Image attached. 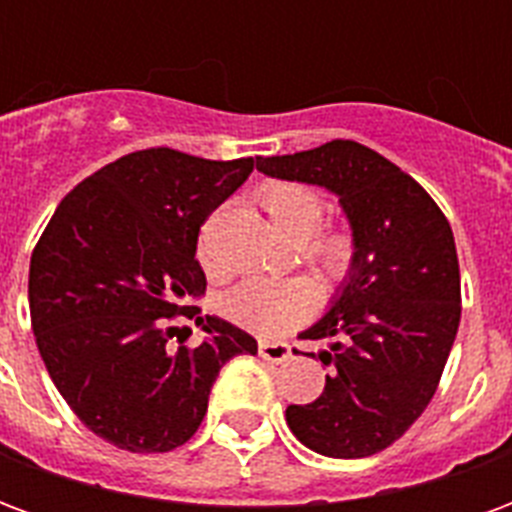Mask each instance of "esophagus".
Instances as JSON below:
<instances>
[{"instance_id":"esophagus-1","label":"esophagus","mask_w":512,"mask_h":512,"mask_svg":"<svg viewBox=\"0 0 512 512\" xmlns=\"http://www.w3.org/2000/svg\"><path fill=\"white\" fill-rule=\"evenodd\" d=\"M257 351H260V356L266 359V362H288L290 359V345L288 343H263L257 345Z\"/></svg>"}]
</instances>
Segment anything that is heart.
Here are the masks:
<instances>
[{"label": "heart", "instance_id": "1", "mask_svg": "<svg viewBox=\"0 0 512 512\" xmlns=\"http://www.w3.org/2000/svg\"><path fill=\"white\" fill-rule=\"evenodd\" d=\"M255 197L263 205V211L271 216L274 227L290 241L310 238L323 216L321 194L296 180H266L257 186ZM310 255L329 279L337 282L348 279L359 257L354 227L329 224L315 238ZM200 260L211 274H216L205 235L200 241ZM315 310H318V293L304 279H246L222 293L219 299V312L227 321L266 337L296 329L299 323L312 318Z\"/></svg>", "mask_w": 512, "mask_h": 512}]
</instances>
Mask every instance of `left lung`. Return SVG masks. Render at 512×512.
<instances>
[{
  "instance_id": "1",
  "label": "left lung",
  "mask_w": 512,
  "mask_h": 512,
  "mask_svg": "<svg viewBox=\"0 0 512 512\" xmlns=\"http://www.w3.org/2000/svg\"><path fill=\"white\" fill-rule=\"evenodd\" d=\"M257 169L340 194L359 241L340 299L301 334L329 343L318 356L334 376L318 400L288 406V428L329 458L376 455L428 408L455 343L461 271L450 222L408 172L351 139L260 156Z\"/></svg>"
}]
</instances>
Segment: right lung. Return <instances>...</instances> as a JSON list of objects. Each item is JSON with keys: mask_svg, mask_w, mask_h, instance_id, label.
Masks as SVG:
<instances>
[{"mask_svg": "<svg viewBox=\"0 0 512 512\" xmlns=\"http://www.w3.org/2000/svg\"><path fill=\"white\" fill-rule=\"evenodd\" d=\"M255 169L147 147L65 194L29 263L43 365L73 414L128 452H169L197 433L224 362L257 340L191 301L205 293L197 238ZM180 317L209 337L185 343Z\"/></svg>", "mask_w": 512, "mask_h": 512, "instance_id": "1", "label": "right lung"}]
</instances>
